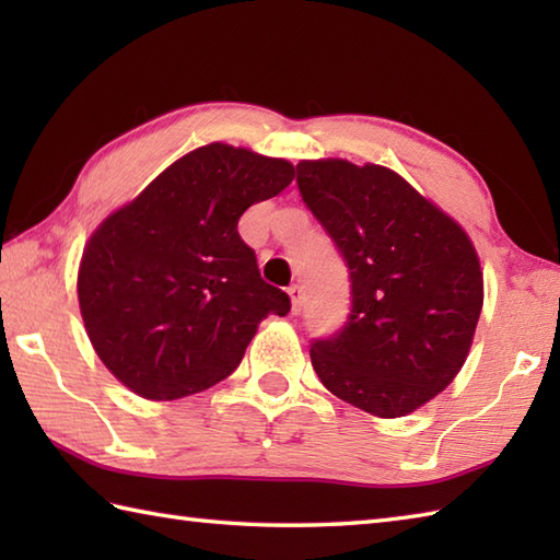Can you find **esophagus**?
<instances>
[{
	"mask_svg": "<svg viewBox=\"0 0 560 560\" xmlns=\"http://www.w3.org/2000/svg\"><path fill=\"white\" fill-rule=\"evenodd\" d=\"M289 295H291V311L299 315L303 311V289L299 287V283H291Z\"/></svg>",
	"mask_w": 560,
	"mask_h": 560,
	"instance_id": "obj_1",
	"label": "esophagus"
}]
</instances>
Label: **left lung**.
Here are the masks:
<instances>
[{"mask_svg":"<svg viewBox=\"0 0 560 560\" xmlns=\"http://www.w3.org/2000/svg\"><path fill=\"white\" fill-rule=\"evenodd\" d=\"M305 207L349 267L351 313L311 359L323 385L380 419L407 416L467 361L483 305L477 249L395 171L341 159L295 165Z\"/></svg>","mask_w":560,"mask_h":560,"instance_id":"1","label":"left lung"}]
</instances>
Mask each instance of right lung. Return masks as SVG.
<instances>
[{
	"instance_id": "1",
	"label": "right lung",
	"mask_w": 560,
	"mask_h": 560,
	"mask_svg": "<svg viewBox=\"0 0 560 560\" xmlns=\"http://www.w3.org/2000/svg\"><path fill=\"white\" fill-rule=\"evenodd\" d=\"M293 165L207 144L105 219L83 249L79 307L105 368L144 399H180L229 377L267 315L291 299L259 277L237 221L277 197Z\"/></svg>"
}]
</instances>
